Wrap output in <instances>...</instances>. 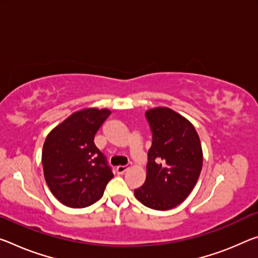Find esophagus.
<instances>
[{
  "label": "esophagus",
  "mask_w": 258,
  "mask_h": 258,
  "mask_svg": "<svg viewBox=\"0 0 258 258\" xmlns=\"http://www.w3.org/2000/svg\"><path fill=\"white\" fill-rule=\"evenodd\" d=\"M128 170V167L126 166V165H119V166H117L116 167V171H117V173L118 174H122V173H125L126 171Z\"/></svg>",
  "instance_id": "1"
}]
</instances>
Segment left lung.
Returning a JSON list of instances; mask_svg holds the SVG:
<instances>
[{
    "label": "left lung",
    "mask_w": 258,
    "mask_h": 258,
    "mask_svg": "<svg viewBox=\"0 0 258 258\" xmlns=\"http://www.w3.org/2000/svg\"><path fill=\"white\" fill-rule=\"evenodd\" d=\"M153 132L146 181L134 190L144 206L170 210L186 200L195 187L203 165L199 134L191 122L165 107L146 111Z\"/></svg>",
    "instance_id": "1"
}]
</instances>
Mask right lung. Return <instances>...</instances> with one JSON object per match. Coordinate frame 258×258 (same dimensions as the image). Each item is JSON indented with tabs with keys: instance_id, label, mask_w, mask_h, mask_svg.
Returning a JSON list of instances; mask_svg holds the SVG:
<instances>
[{
	"instance_id": "add662e5",
	"label": "right lung",
	"mask_w": 258,
	"mask_h": 258,
	"mask_svg": "<svg viewBox=\"0 0 258 258\" xmlns=\"http://www.w3.org/2000/svg\"><path fill=\"white\" fill-rule=\"evenodd\" d=\"M111 111L86 108L73 112L50 131L42 149L49 189L70 208H85L103 196L113 173L94 137Z\"/></svg>"
}]
</instances>
